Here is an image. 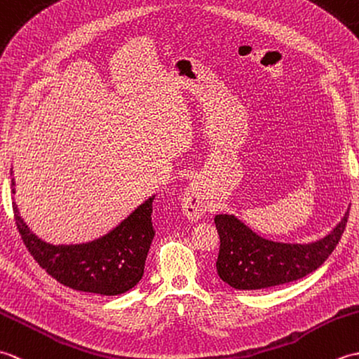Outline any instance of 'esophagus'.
Wrapping results in <instances>:
<instances>
[{
    "label": "esophagus",
    "mask_w": 359,
    "mask_h": 359,
    "mask_svg": "<svg viewBox=\"0 0 359 359\" xmlns=\"http://www.w3.org/2000/svg\"><path fill=\"white\" fill-rule=\"evenodd\" d=\"M210 208L208 193L203 187L196 184H189L182 194V211L189 220H199L205 216V212Z\"/></svg>",
    "instance_id": "1"
}]
</instances>
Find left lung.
<instances>
[{"mask_svg": "<svg viewBox=\"0 0 359 359\" xmlns=\"http://www.w3.org/2000/svg\"><path fill=\"white\" fill-rule=\"evenodd\" d=\"M348 210L337 228L313 243H279L264 239L233 215H217L220 236L217 274L236 290H264L307 276L337 248L346 230Z\"/></svg>", "mask_w": 359, "mask_h": 359, "instance_id": "left-lung-1", "label": "left lung"}]
</instances>
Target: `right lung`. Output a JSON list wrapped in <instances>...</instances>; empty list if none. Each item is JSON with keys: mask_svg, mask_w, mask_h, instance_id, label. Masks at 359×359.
Returning a JSON list of instances; mask_svg holds the SVG:
<instances>
[{"mask_svg": "<svg viewBox=\"0 0 359 359\" xmlns=\"http://www.w3.org/2000/svg\"><path fill=\"white\" fill-rule=\"evenodd\" d=\"M12 179V193L15 194ZM154 196L134 210L103 238L79 245H52L29 230L17 203L15 224L30 256L60 284L79 292L116 296L131 290L143 276L144 261L154 238L151 222Z\"/></svg>", "mask_w": 359, "mask_h": 359, "instance_id": "obj_1", "label": "right lung"}]
</instances>
